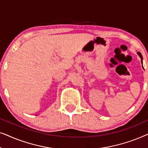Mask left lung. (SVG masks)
<instances>
[{
	"instance_id": "8db88e82",
	"label": "left lung",
	"mask_w": 148,
	"mask_h": 148,
	"mask_svg": "<svg viewBox=\"0 0 148 148\" xmlns=\"http://www.w3.org/2000/svg\"><path fill=\"white\" fill-rule=\"evenodd\" d=\"M137 54H138V55H139V57H140L141 58V63H142V64H143V56H142V55H141V54L140 53V52H137ZM142 66H143V65H142Z\"/></svg>"
}]
</instances>
